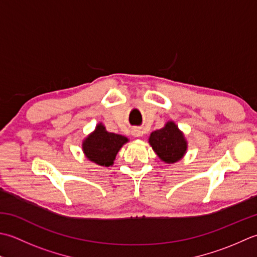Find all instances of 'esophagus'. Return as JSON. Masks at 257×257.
<instances>
[{
    "mask_svg": "<svg viewBox=\"0 0 257 257\" xmlns=\"http://www.w3.org/2000/svg\"><path fill=\"white\" fill-rule=\"evenodd\" d=\"M141 134L142 133H141L140 130H133V135L135 136V138H140Z\"/></svg>",
    "mask_w": 257,
    "mask_h": 257,
    "instance_id": "esophagus-1",
    "label": "esophagus"
}]
</instances>
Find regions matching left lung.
I'll return each instance as SVG.
<instances>
[{
  "label": "left lung",
  "mask_w": 257,
  "mask_h": 257,
  "mask_svg": "<svg viewBox=\"0 0 257 257\" xmlns=\"http://www.w3.org/2000/svg\"><path fill=\"white\" fill-rule=\"evenodd\" d=\"M152 149L165 163L180 161L187 150V142L174 122H167L161 130L152 132L149 139Z\"/></svg>",
  "instance_id": "left-lung-1"
}]
</instances>
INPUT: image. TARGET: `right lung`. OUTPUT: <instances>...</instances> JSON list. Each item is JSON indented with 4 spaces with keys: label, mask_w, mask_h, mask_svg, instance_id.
<instances>
[{
    "label": "right lung",
    "mask_w": 257,
    "mask_h": 257,
    "mask_svg": "<svg viewBox=\"0 0 257 257\" xmlns=\"http://www.w3.org/2000/svg\"><path fill=\"white\" fill-rule=\"evenodd\" d=\"M127 142V138L119 134L109 133L102 123H98L94 132L83 141L82 149L91 162L108 167L113 165L115 156L122 146Z\"/></svg>",
    "instance_id": "obj_1"
}]
</instances>
